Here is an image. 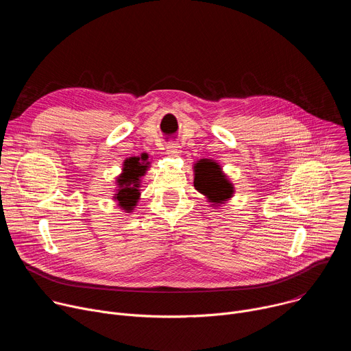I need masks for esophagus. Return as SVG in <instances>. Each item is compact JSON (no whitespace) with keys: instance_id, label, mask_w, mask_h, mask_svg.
Listing matches in <instances>:
<instances>
[{"instance_id":"obj_1","label":"esophagus","mask_w":351,"mask_h":351,"mask_svg":"<svg viewBox=\"0 0 351 351\" xmlns=\"http://www.w3.org/2000/svg\"><path fill=\"white\" fill-rule=\"evenodd\" d=\"M167 152L171 157H179L180 153H182V149H180V145L178 143H169L167 145Z\"/></svg>"}]
</instances>
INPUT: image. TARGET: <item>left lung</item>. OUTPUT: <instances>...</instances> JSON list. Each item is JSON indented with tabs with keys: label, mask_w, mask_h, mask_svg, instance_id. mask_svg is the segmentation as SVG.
I'll return each instance as SVG.
<instances>
[{
	"label": "left lung",
	"mask_w": 351,
	"mask_h": 351,
	"mask_svg": "<svg viewBox=\"0 0 351 351\" xmlns=\"http://www.w3.org/2000/svg\"><path fill=\"white\" fill-rule=\"evenodd\" d=\"M193 172L195 190L207 198L211 207H221L233 197L234 186L217 161L210 158L198 160L193 165Z\"/></svg>",
	"instance_id": "obj_1"
}]
</instances>
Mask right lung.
I'll list each match as a JSON object with an SVG mask.
<instances>
[{
    "label": "right lung",
    "instance_id": "1",
    "mask_svg": "<svg viewBox=\"0 0 351 351\" xmlns=\"http://www.w3.org/2000/svg\"><path fill=\"white\" fill-rule=\"evenodd\" d=\"M152 161L148 160L147 153H141L137 157H129L122 164V172L115 178L117 191L114 199L118 203V207L130 214L134 211L141 191V178L147 173Z\"/></svg>",
    "mask_w": 351,
    "mask_h": 351
}]
</instances>
